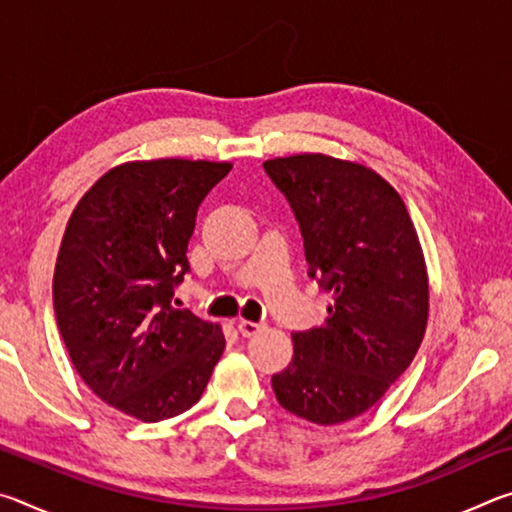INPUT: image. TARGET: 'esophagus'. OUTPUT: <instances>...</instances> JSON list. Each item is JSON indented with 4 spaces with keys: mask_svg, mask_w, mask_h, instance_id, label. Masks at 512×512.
<instances>
[{
    "mask_svg": "<svg viewBox=\"0 0 512 512\" xmlns=\"http://www.w3.org/2000/svg\"><path fill=\"white\" fill-rule=\"evenodd\" d=\"M264 327H266V323H262V320H257V323H253V320H239L237 323V329L241 336H255L257 332H262Z\"/></svg>",
    "mask_w": 512,
    "mask_h": 512,
    "instance_id": "34e87169",
    "label": "esophagus"
}]
</instances>
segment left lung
<instances>
[{"label": "left lung", "mask_w": 512, "mask_h": 512, "mask_svg": "<svg viewBox=\"0 0 512 512\" xmlns=\"http://www.w3.org/2000/svg\"><path fill=\"white\" fill-rule=\"evenodd\" d=\"M305 241L309 277L332 291L323 327L293 334L271 384L282 409L316 424L366 413L411 366L429 314L418 235L400 194L368 167L302 153L264 162Z\"/></svg>", "instance_id": "1"}]
</instances>
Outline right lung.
<instances>
[{
	"mask_svg": "<svg viewBox=\"0 0 512 512\" xmlns=\"http://www.w3.org/2000/svg\"><path fill=\"white\" fill-rule=\"evenodd\" d=\"M230 162L149 160L110 169L69 216L54 271V314L92 393L144 422L201 400L225 339L173 307L189 273L196 212Z\"/></svg>",
	"mask_w": 512,
	"mask_h": 512,
	"instance_id": "add662e5",
	"label": "right lung"
}]
</instances>
